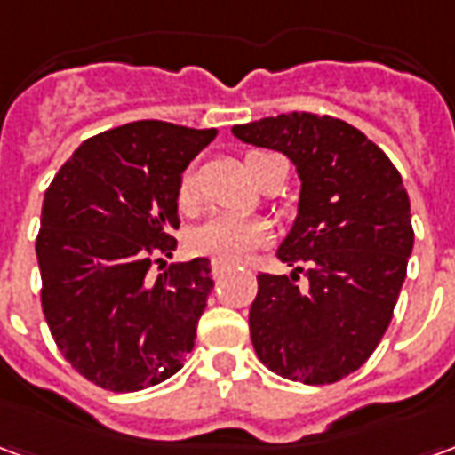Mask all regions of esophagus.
Here are the masks:
<instances>
[{"mask_svg": "<svg viewBox=\"0 0 455 455\" xmlns=\"http://www.w3.org/2000/svg\"><path fill=\"white\" fill-rule=\"evenodd\" d=\"M228 273V266H221V263H212V275L217 277H224Z\"/></svg>", "mask_w": 455, "mask_h": 455, "instance_id": "obj_1", "label": "esophagus"}]
</instances>
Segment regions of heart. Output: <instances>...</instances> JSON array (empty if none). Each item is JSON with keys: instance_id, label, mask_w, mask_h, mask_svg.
<instances>
[{"instance_id": "obj_1", "label": "heart", "mask_w": 455, "mask_h": 455, "mask_svg": "<svg viewBox=\"0 0 455 455\" xmlns=\"http://www.w3.org/2000/svg\"><path fill=\"white\" fill-rule=\"evenodd\" d=\"M260 156L266 153H251L246 158L248 168ZM180 204L185 209L197 207V175L192 168L185 170V175L180 180ZM267 236H270V228L258 219L217 214L189 234V248L192 253L209 258L214 263L236 266V263H243L256 248L263 246Z\"/></svg>"}]
</instances>
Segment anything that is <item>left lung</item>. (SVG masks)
<instances>
[{"mask_svg": "<svg viewBox=\"0 0 455 455\" xmlns=\"http://www.w3.org/2000/svg\"><path fill=\"white\" fill-rule=\"evenodd\" d=\"M231 133L287 156L299 175L297 217L277 248L295 270L258 275L253 348L287 380H341L380 343L407 275L414 231L402 175L363 131L326 114H277Z\"/></svg>", "mask_w": 455, "mask_h": 455, "instance_id": "8db88e82", "label": "left lung"}]
</instances>
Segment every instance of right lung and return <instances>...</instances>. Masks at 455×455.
<instances>
[{
    "label": "right lung",
    "instance_id": "add662e5",
    "mask_svg": "<svg viewBox=\"0 0 455 455\" xmlns=\"http://www.w3.org/2000/svg\"><path fill=\"white\" fill-rule=\"evenodd\" d=\"M217 129L133 121L75 150L45 189L36 256L41 305L65 361L104 390L168 380L195 348L214 287L207 258L163 266L180 180Z\"/></svg>",
    "mask_w": 455,
    "mask_h": 455
}]
</instances>
